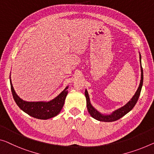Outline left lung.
<instances>
[{
	"mask_svg": "<svg viewBox=\"0 0 154 154\" xmlns=\"http://www.w3.org/2000/svg\"><path fill=\"white\" fill-rule=\"evenodd\" d=\"M140 68H141V79L140 82L139 87L137 88V91L135 93V95L133 96V97L131 99L129 102H127L125 106L122 107L120 108V109L116 110V111H113V113L110 115H104L100 113L99 111H97L95 108H94L92 104H91L90 102V98H89V95L87 90L86 89L85 90V96H86V106L87 109H88V113H90L91 116L93 117V118H95V120L101 122H113L119 120V119L121 118L122 117L125 116L126 114L128 113L130 111H131L133 108L134 107L135 105L138 100L139 96L140 95V92L142 89V86H143V68H142L141 65V55L140 54Z\"/></svg>",
	"mask_w": 154,
	"mask_h": 154,
	"instance_id": "obj_1",
	"label": "left lung"
}]
</instances>
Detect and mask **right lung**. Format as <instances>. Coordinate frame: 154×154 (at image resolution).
I'll return each mask as SVG.
<instances>
[{
  "label": "right lung",
  "instance_id": "add662e5",
  "mask_svg": "<svg viewBox=\"0 0 154 154\" xmlns=\"http://www.w3.org/2000/svg\"><path fill=\"white\" fill-rule=\"evenodd\" d=\"M10 79L14 100L18 106L25 113L34 118L41 120H48L57 116L60 113L67 96L68 86H66V88L57 97L49 102H27L20 99L17 95L13 88L10 77Z\"/></svg>",
  "mask_w": 154,
  "mask_h": 154
}]
</instances>
